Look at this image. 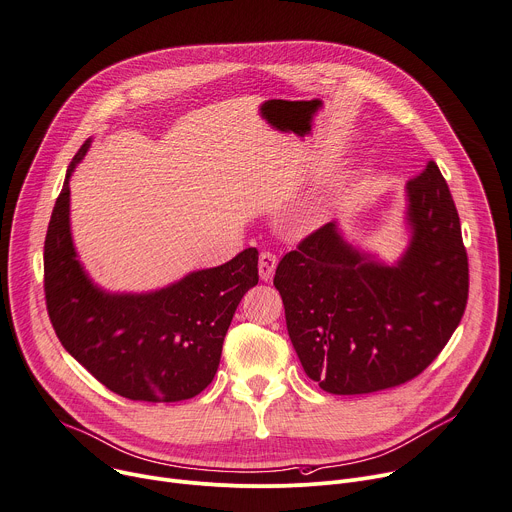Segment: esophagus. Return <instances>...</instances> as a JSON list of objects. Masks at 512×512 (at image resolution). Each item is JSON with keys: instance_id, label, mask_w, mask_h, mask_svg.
I'll return each instance as SVG.
<instances>
[{"instance_id": "34e87169", "label": "esophagus", "mask_w": 512, "mask_h": 512, "mask_svg": "<svg viewBox=\"0 0 512 512\" xmlns=\"http://www.w3.org/2000/svg\"><path fill=\"white\" fill-rule=\"evenodd\" d=\"M276 256L272 252H262L260 254V260H258V272H260V278L264 282H270L272 276H274V270H276Z\"/></svg>"}]
</instances>
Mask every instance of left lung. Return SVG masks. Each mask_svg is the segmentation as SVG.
<instances>
[{
	"label": "left lung",
	"mask_w": 512,
	"mask_h": 512,
	"mask_svg": "<svg viewBox=\"0 0 512 512\" xmlns=\"http://www.w3.org/2000/svg\"><path fill=\"white\" fill-rule=\"evenodd\" d=\"M411 242L388 266L350 246L333 221L282 256L274 287L305 374L331 394H368L419 376L468 303L462 225L439 166L407 183Z\"/></svg>",
	"instance_id": "obj_1"
}]
</instances>
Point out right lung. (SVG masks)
<instances>
[{
    "instance_id": "obj_1",
    "label": "right lung",
    "mask_w": 512,
    "mask_h": 512,
    "mask_svg": "<svg viewBox=\"0 0 512 512\" xmlns=\"http://www.w3.org/2000/svg\"><path fill=\"white\" fill-rule=\"evenodd\" d=\"M75 154L44 240V295L63 348L103 386L130 401L177 403L205 390L242 297L258 285V250L187 274L160 291L105 293L83 270L71 238Z\"/></svg>"
}]
</instances>
